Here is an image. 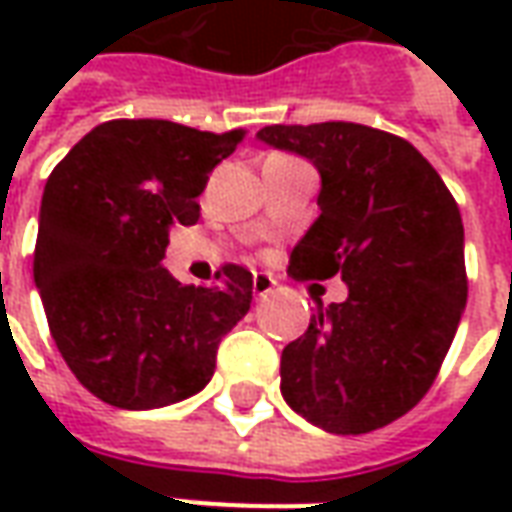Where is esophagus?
I'll list each match as a JSON object with an SVG mask.
<instances>
[{
  "instance_id": "34e87169",
  "label": "esophagus",
  "mask_w": 512,
  "mask_h": 512,
  "mask_svg": "<svg viewBox=\"0 0 512 512\" xmlns=\"http://www.w3.org/2000/svg\"><path fill=\"white\" fill-rule=\"evenodd\" d=\"M274 285H277V279L271 277V274H263V271L252 277V290H255L257 299H266L268 293L274 290Z\"/></svg>"
}]
</instances>
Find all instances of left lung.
<instances>
[{"mask_svg":"<svg viewBox=\"0 0 512 512\" xmlns=\"http://www.w3.org/2000/svg\"><path fill=\"white\" fill-rule=\"evenodd\" d=\"M268 145L310 158L321 194L290 252L293 279L348 285L282 351V395L312 425L359 436L425 397L466 307L458 202L406 139L359 123L266 126Z\"/></svg>","mask_w":512,"mask_h":512,"instance_id":"left-lung-1","label":"left lung"}]
</instances>
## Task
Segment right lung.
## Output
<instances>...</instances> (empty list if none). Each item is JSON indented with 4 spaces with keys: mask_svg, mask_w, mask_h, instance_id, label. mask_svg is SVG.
<instances>
[{
    "mask_svg": "<svg viewBox=\"0 0 512 512\" xmlns=\"http://www.w3.org/2000/svg\"><path fill=\"white\" fill-rule=\"evenodd\" d=\"M246 131L169 120L95 126L46 180L35 285L54 343L84 389L117 408H161L200 392L216 348L252 304V274L224 263L213 285L161 266L172 224Z\"/></svg>",
    "mask_w": 512,
    "mask_h": 512,
    "instance_id": "add662e5",
    "label": "right lung"
}]
</instances>
